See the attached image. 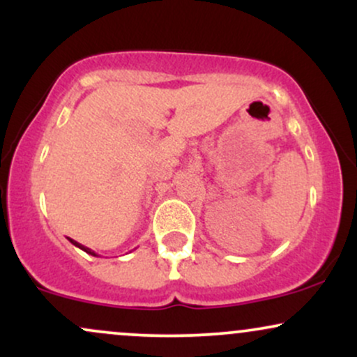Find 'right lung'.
Masks as SVG:
<instances>
[{"label": "right lung", "mask_w": 357, "mask_h": 357, "mask_svg": "<svg viewBox=\"0 0 357 357\" xmlns=\"http://www.w3.org/2000/svg\"><path fill=\"white\" fill-rule=\"evenodd\" d=\"M68 240H70V243L75 245V247H79L80 250H84L85 253H89V255H93V257H97V253L93 252V250H90V248H87V247H84V245L79 243V241H75V240H72V238H68Z\"/></svg>", "instance_id": "add662e5"}]
</instances>
